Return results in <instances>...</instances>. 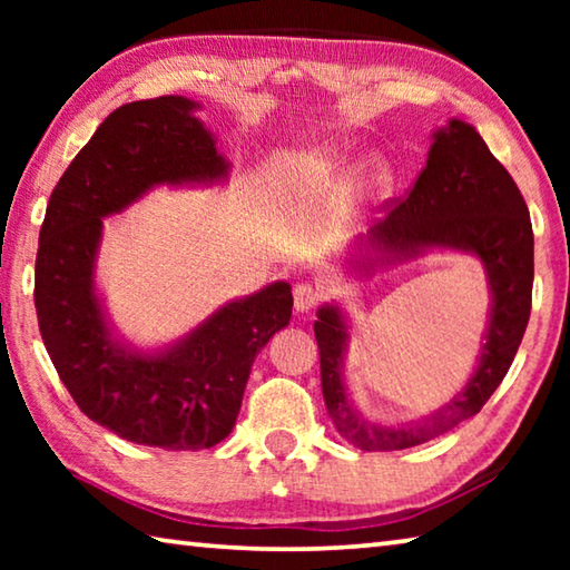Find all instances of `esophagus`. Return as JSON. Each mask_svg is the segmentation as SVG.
I'll return each mask as SVG.
<instances>
[{
	"label": "esophagus",
	"mask_w": 570,
	"mask_h": 570,
	"mask_svg": "<svg viewBox=\"0 0 570 570\" xmlns=\"http://www.w3.org/2000/svg\"><path fill=\"white\" fill-rule=\"evenodd\" d=\"M322 302V292L312 284H298L294 288V308L298 314H308L312 308Z\"/></svg>",
	"instance_id": "esophagus-1"
}]
</instances>
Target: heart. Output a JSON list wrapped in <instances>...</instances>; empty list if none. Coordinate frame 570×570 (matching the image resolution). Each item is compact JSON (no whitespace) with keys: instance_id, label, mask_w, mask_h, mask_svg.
<instances>
[{"instance_id":"1","label":"heart","mask_w":570,"mask_h":570,"mask_svg":"<svg viewBox=\"0 0 570 570\" xmlns=\"http://www.w3.org/2000/svg\"><path fill=\"white\" fill-rule=\"evenodd\" d=\"M360 168L362 166L354 158H346L342 153L330 148H316L304 153V156H298L292 163L288 178H292V186L298 193L312 198H322L350 188V183L356 178ZM370 180L374 193H384L392 188L394 173L384 160H374L370 166Z\"/></svg>"}]
</instances>
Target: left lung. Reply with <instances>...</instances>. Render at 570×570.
I'll list each match as a JSON object with an SVG mask.
<instances>
[{"mask_svg":"<svg viewBox=\"0 0 570 570\" xmlns=\"http://www.w3.org/2000/svg\"><path fill=\"white\" fill-rule=\"evenodd\" d=\"M432 250L468 254L485 272L490 308L478 364L458 394L422 417L382 422L366 414L344 380L352 324L340 302L322 304L314 334L322 360V392L334 428L350 445L392 452L422 445L482 410L515 360L533 294V226L523 196L470 122L450 118L432 130L428 163L414 188L387 218L336 258L344 274L374 272Z\"/></svg>","mask_w":570,"mask_h":570,"instance_id":"1","label":"left lung"}]
</instances>
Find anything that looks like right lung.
<instances>
[{"label":"right lung","mask_w":570,"mask_h":570,"mask_svg":"<svg viewBox=\"0 0 570 570\" xmlns=\"http://www.w3.org/2000/svg\"><path fill=\"white\" fill-rule=\"evenodd\" d=\"M198 110L166 95L110 112L52 190L35 266L42 342L77 407L163 450H206L230 435L250 364L294 306L288 282H272L166 344L138 346L115 330L98 284L105 218L156 188H210L230 176Z\"/></svg>","instance_id":"right-lung-1"}]
</instances>
